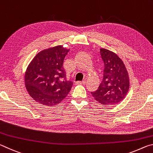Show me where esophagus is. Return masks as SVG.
<instances>
[{
	"instance_id": "34e87169",
	"label": "esophagus",
	"mask_w": 153,
	"mask_h": 153,
	"mask_svg": "<svg viewBox=\"0 0 153 153\" xmlns=\"http://www.w3.org/2000/svg\"><path fill=\"white\" fill-rule=\"evenodd\" d=\"M77 84H86V81L85 80H83L82 82H77Z\"/></svg>"
}]
</instances>
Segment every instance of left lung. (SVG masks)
Returning a JSON list of instances; mask_svg holds the SVG:
<instances>
[{
    "label": "left lung",
    "instance_id": "obj_1",
    "mask_svg": "<svg viewBox=\"0 0 153 153\" xmlns=\"http://www.w3.org/2000/svg\"><path fill=\"white\" fill-rule=\"evenodd\" d=\"M104 63L103 77L98 89L91 94L96 100L104 105H114L120 102L129 88L128 71L121 59L110 51L100 49Z\"/></svg>",
    "mask_w": 153,
    "mask_h": 153
}]
</instances>
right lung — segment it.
<instances>
[{
	"label": "right lung",
	"instance_id": "right-lung-1",
	"mask_svg": "<svg viewBox=\"0 0 153 153\" xmlns=\"http://www.w3.org/2000/svg\"><path fill=\"white\" fill-rule=\"evenodd\" d=\"M69 51L62 46L46 49L38 53L29 65L25 83L28 93L36 102L55 106L70 92L73 82L67 79L63 67Z\"/></svg>",
	"mask_w": 153,
	"mask_h": 153
}]
</instances>
